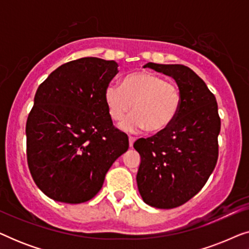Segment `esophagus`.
I'll return each mask as SVG.
<instances>
[{
    "label": "esophagus",
    "instance_id": "esophagus-1",
    "mask_svg": "<svg viewBox=\"0 0 249 249\" xmlns=\"http://www.w3.org/2000/svg\"><path fill=\"white\" fill-rule=\"evenodd\" d=\"M135 141H136L135 137H132V136H129V146H130V147H132V146H134Z\"/></svg>",
    "mask_w": 249,
    "mask_h": 249
}]
</instances>
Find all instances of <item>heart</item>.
<instances>
[{
  "mask_svg": "<svg viewBox=\"0 0 249 249\" xmlns=\"http://www.w3.org/2000/svg\"><path fill=\"white\" fill-rule=\"evenodd\" d=\"M181 100L178 85L148 71L128 74L121 86L110 84L104 91L108 115L113 121L122 120L132 105L135 113L121 124L125 131L144 128L149 132L165 130L176 120Z\"/></svg>",
  "mask_w": 249,
  "mask_h": 249,
  "instance_id": "obj_1",
  "label": "heart"
}]
</instances>
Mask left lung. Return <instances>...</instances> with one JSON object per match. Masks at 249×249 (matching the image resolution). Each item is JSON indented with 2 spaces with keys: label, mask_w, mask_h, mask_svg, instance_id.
<instances>
[{
  "label": "left lung",
  "mask_w": 249,
  "mask_h": 249,
  "mask_svg": "<svg viewBox=\"0 0 249 249\" xmlns=\"http://www.w3.org/2000/svg\"><path fill=\"white\" fill-rule=\"evenodd\" d=\"M172 77L181 107L168 129L139 138L137 185L142 200L156 209H175L193 198L213 172L219 156L221 120L215 96L190 68L148 62L145 68Z\"/></svg>",
  "instance_id": "left-lung-1"
}]
</instances>
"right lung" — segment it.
<instances>
[{
  "label": "right lung",
  "mask_w": 249,
  "mask_h": 249,
  "mask_svg": "<svg viewBox=\"0 0 249 249\" xmlns=\"http://www.w3.org/2000/svg\"><path fill=\"white\" fill-rule=\"evenodd\" d=\"M118 67L115 61L81 57L62 64L37 88L26 124L27 162L50 198L91 199L129 148L128 136L114 127L104 101Z\"/></svg>",
  "instance_id": "right-lung-1"
}]
</instances>
